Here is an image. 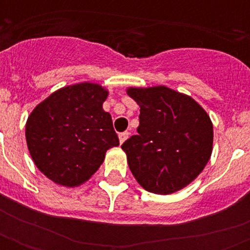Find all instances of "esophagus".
I'll list each match as a JSON object with an SVG mask.
<instances>
[{"label": "esophagus", "instance_id": "esophagus-1", "mask_svg": "<svg viewBox=\"0 0 250 250\" xmlns=\"http://www.w3.org/2000/svg\"><path fill=\"white\" fill-rule=\"evenodd\" d=\"M128 136H129L128 132L119 133V143H121V144H123V143H125V141L127 140V139H128Z\"/></svg>", "mask_w": 250, "mask_h": 250}]
</instances>
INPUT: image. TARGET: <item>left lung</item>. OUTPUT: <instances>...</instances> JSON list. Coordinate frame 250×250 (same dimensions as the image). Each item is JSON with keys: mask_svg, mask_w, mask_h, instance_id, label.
Masks as SVG:
<instances>
[{"mask_svg": "<svg viewBox=\"0 0 250 250\" xmlns=\"http://www.w3.org/2000/svg\"><path fill=\"white\" fill-rule=\"evenodd\" d=\"M140 125L122 145L129 170L145 190L171 194L193 182L213 152V123L188 94L165 85L129 86Z\"/></svg>", "mask_w": 250, "mask_h": 250, "instance_id": "left-lung-1", "label": "left lung"}]
</instances>
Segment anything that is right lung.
<instances>
[{
  "instance_id": "right-lung-1",
  "label": "right lung",
  "mask_w": 250,
  "mask_h": 250,
  "mask_svg": "<svg viewBox=\"0 0 250 250\" xmlns=\"http://www.w3.org/2000/svg\"><path fill=\"white\" fill-rule=\"evenodd\" d=\"M109 90L97 83L53 92L32 110L25 140L36 167L63 187L82 186L98 170L106 152L119 145L111 115L102 105Z\"/></svg>"
}]
</instances>
